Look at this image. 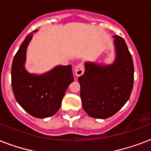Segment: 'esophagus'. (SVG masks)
<instances>
[{
  "label": "esophagus",
  "instance_id": "obj_1",
  "mask_svg": "<svg viewBox=\"0 0 151 151\" xmlns=\"http://www.w3.org/2000/svg\"><path fill=\"white\" fill-rule=\"evenodd\" d=\"M85 72V69H84V66L82 63H78L74 68V73L77 77L82 75L83 73Z\"/></svg>",
  "mask_w": 151,
  "mask_h": 151
}]
</instances>
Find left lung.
I'll use <instances>...</instances> for the list:
<instances>
[{
	"label": "left lung",
	"mask_w": 151,
	"mask_h": 151,
	"mask_svg": "<svg viewBox=\"0 0 151 151\" xmlns=\"http://www.w3.org/2000/svg\"><path fill=\"white\" fill-rule=\"evenodd\" d=\"M116 57L110 65L85 63V73L78 78L82 107L90 117L105 119L129 100L134 82L132 55L122 37L114 35Z\"/></svg>",
	"instance_id": "left-lung-1"
}]
</instances>
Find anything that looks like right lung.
<instances>
[{
	"mask_svg": "<svg viewBox=\"0 0 151 151\" xmlns=\"http://www.w3.org/2000/svg\"><path fill=\"white\" fill-rule=\"evenodd\" d=\"M37 31L26 37L13 59L12 86L17 103L28 114L37 118H45L59 110L73 76L71 65L57 66L42 74L30 73L25 69L27 47Z\"/></svg>",
	"mask_w": 151,
	"mask_h": 151,
	"instance_id": "right-lung-1",
	"label": "right lung"
}]
</instances>
